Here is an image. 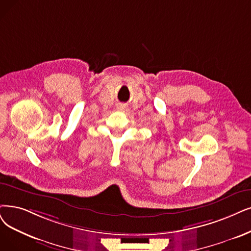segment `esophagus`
<instances>
[{
	"instance_id": "obj_1",
	"label": "esophagus",
	"mask_w": 251,
	"mask_h": 251,
	"mask_svg": "<svg viewBox=\"0 0 251 251\" xmlns=\"http://www.w3.org/2000/svg\"><path fill=\"white\" fill-rule=\"evenodd\" d=\"M117 108H118L119 110H122V111H123V110L126 109V106H125V105H119Z\"/></svg>"
}]
</instances>
